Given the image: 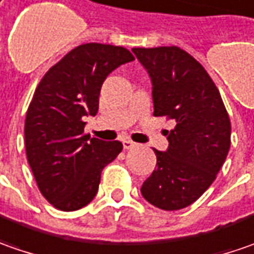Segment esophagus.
<instances>
[{
  "instance_id": "esophagus-1",
  "label": "esophagus",
  "mask_w": 254,
  "mask_h": 254,
  "mask_svg": "<svg viewBox=\"0 0 254 254\" xmlns=\"http://www.w3.org/2000/svg\"><path fill=\"white\" fill-rule=\"evenodd\" d=\"M122 144H124V149H132L136 143L135 142H132L130 139H125V140L122 142Z\"/></svg>"
}]
</instances>
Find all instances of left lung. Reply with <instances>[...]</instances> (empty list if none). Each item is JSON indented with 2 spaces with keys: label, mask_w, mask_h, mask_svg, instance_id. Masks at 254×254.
<instances>
[{
  "label": "left lung",
  "mask_w": 254,
  "mask_h": 254,
  "mask_svg": "<svg viewBox=\"0 0 254 254\" xmlns=\"http://www.w3.org/2000/svg\"><path fill=\"white\" fill-rule=\"evenodd\" d=\"M152 78L154 117L176 122L166 152L140 188L143 198L164 211L191 205L216 179L231 147V119L212 78L177 46L133 48Z\"/></svg>",
  "instance_id": "left-lung-1"
}]
</instances>
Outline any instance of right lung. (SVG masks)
<instances>
[{"mask_svg":"<svg viewBox=\"0 0 254 254\" xmlns=\"http://www.w3.org/2000/svg\"><path fill=\"white\" fill-rule=\"evenodd\" d=\"M135 60L122 46L85 43L70 50L38 84L25 119V149L42 195L60 211L90 204L101 171L122 152L118 140L84 135V118L98 112L101 85Z\"/></svg>","mask_w":254,"mask_h":254,"instance_id":"right-lung-1","label":"right lung"}]
</instances>
